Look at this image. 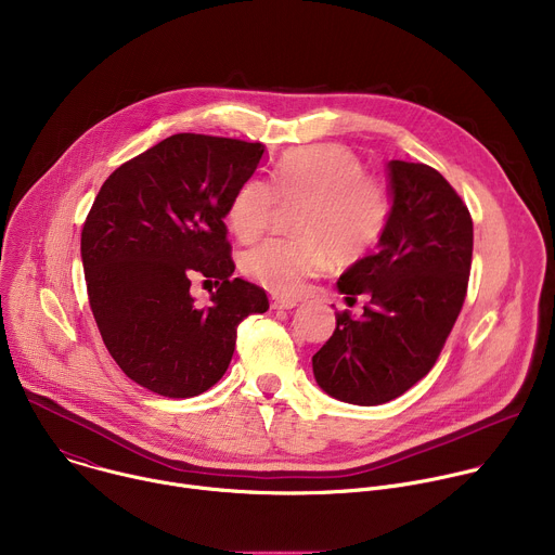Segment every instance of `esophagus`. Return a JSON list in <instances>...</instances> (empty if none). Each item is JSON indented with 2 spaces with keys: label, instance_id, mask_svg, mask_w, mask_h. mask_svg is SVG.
<instances>
[{
  "label": "esophagus",
  "instance_id": "esophagus-1",
  "mask_svg": "<svg viewBox=\"0 0 555 555\" xmlns=\"http://www.w3.org/2000/svg\"><path fill=\"white\" fill-rule=\"evenodd\" d=\"M296 305H298L296 298H279V296L272 298V307L274 309H294Z\"/></svg>",
  "mask_w": 555,
  "mask_h": 555
}]
</instances>
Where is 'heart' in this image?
Masks as SVG:
<instances>
[{
	"label": "heart",
	"mask_w": 555,
	"mask_h": 555,
	"mask_svg": "<svg viewBox=\"0 0 555 555\" xmlns=\"http://www.w3.org/2000/svg\"><path fill=\"white\" fill-rule=\"evenodd\" d=\"M276 197L300 202L294 215L296 236L268 240L250 248L246 276L281 296H294L302 283L336 263L362 259L386 230L390 202L382 184L364 176L360 157L343 144H309L287 151L272 186L253 178L234 191L228 225L242 242H253L272 221Z\"/></svg>",
	"instance_id": "1"
}]
</instances>
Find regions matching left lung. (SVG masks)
Instances as JSON below:
<instances>
[{"label":"left lung","instance_id":"1","mask_svg":"<svg viewBox=\"0 0 555 555\" xmlns=\"http://www.w3.org/2000/svg\"><path fill=\"white\" fill-rule=\"evenodd\" d=\"M390 215L377 250L347 268L336 287L366 294L360 319L336 313V332L311 358L332 398L375 406L400 398L439 358L465 300L472 217L428 165H386Z\"/></svg>","mask_w":555,"mask_h":555}]
</instances>
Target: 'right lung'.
Wrapping results in <instances>:
<instances>
[{"instance_id":"add662e5","label":"right lung","mask_w":555,"mask_h":555,"mask_svg":"<svg viewBox=\"0 0 555 555\" xmlns=\"http://www.w3.org/2000/svg\"><path fill=\"white\" fill-rule=\"evenodd\" d=\"M266 144L176 133L118 167L81 232L90 307L103 343L135 384L193 398L225 373L236 325L268 311L266 289L234 279L228 204ZM215 278L202 308L190 279Z\"/></svg>"}]
</instances>
